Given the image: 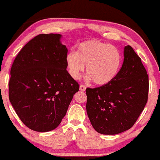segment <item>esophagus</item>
Here are the masks:
<instances>
[{"instance_id":"obj_1","label":"esophagus","mask_w":160,"mask_h":160,"mask_svg":"<svg viewBox=\"0 0 160 160\" xmlns=\"http://www.w3.org/2000/svg\"><path fill=\"white\" fill-rule=\"evenodd\" d=\"M85 89H86V88H85V85H80V91H85Z\"/></svg>"}]
</instances>
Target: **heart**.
Listing matches in <instances>:
<instances>
[{
  "label": "heart",
  "mask_w": 160,
  "mask_h": 160,
  "mask_svg": "<svg viewBox=\"0 0 160 160\" xmlns=\"http://www.w3.org/2000/svg\"><path fill=\"white\" fill-rule=\"evenodd\" d=\"M68 72L78 80L87 66L88 80L99 86L107 85L118 75L122 65L120 52L113 45L89 40L78 45V51H70L65 57Z\"/></svg>",
  "instance_id": "obj_1"
}]
</instances>
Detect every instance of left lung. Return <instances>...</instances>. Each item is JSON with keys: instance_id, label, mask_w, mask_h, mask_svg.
Instances as JSON below:
<instances>
[{"instance_id": "8db88e82", "label": "left lung", "mask_w": 160, "mask_h": 160, "mask_svg": "<svg viewBox=\"0 0 160 160\" xmlns=\"http://www.w3.org/2000/svg\"><path fill=\"white\" fill-rule=\"evenodd\" d=\"M148 92V75L141 58L127 45L115 79L107 85L86 89V110L93 128L102 135L130 129L145 107Z\"/></svg>"}]
</instances>
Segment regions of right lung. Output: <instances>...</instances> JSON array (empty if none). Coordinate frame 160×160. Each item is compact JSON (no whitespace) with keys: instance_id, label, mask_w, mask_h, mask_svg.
I'll use <instances>...</instances> for the list:
<instances>
[{"instance_id":"obj_1","label":"right lung","mask_w":160,"mask_h":160,"mask_svg":"<svg viewBox=\"0 0 160 160\" xmlns=\"http://www.w3.org/2000/svg\"><path fill=\"white\" fill-rule=\"evenodd\" d=\"M60 34H40L17 55L11 70L9 100L22 123L45 132L57 128L80 85L66 70L68 49Z\"/></svg>"}]
</instances>
